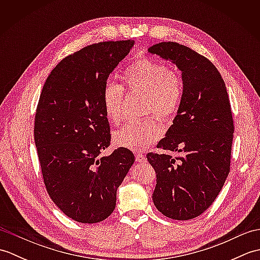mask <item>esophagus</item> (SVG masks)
<instances>
[{"mask_svg":"<svg viewBox=\"0 0 260 260\" xmlns=\"http://www.w3.org/2000/svg\"><path fill=\"white\" fill-rule=\"evenodd\" d=\"M135 158H136V162H139V163H145L146 162L145 155H143L142 153H137L135 155Z\"/></svg>","mask_w":260,"mask_h":260,"instance_id":"obj_1","label":"esophagus"}]
</instances>
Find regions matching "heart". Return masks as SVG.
I'll list each match as a JSON object with an SVG mask.
<instances>
[{"mask_svg":"<svg viewBox=\"0 0 260 260\" xmlns=\"http://www.w3.org/2000/svg\"><path fill=\"white\" fill-rule=\"evenodd\" d=\"M127 89L145 93L144 113L154 112L164 120L174 118L183 98V84L180 75L167 64L143 57L127 67L121 76ZM123 88L106 84L103 89L102 104L110 123L119 124L123 118L121 103ZM162 135V125L154 115L131 121L114 132L113 140L117 146L133 151H143Z\"/></svg>","mask_w":260,"mask_h":260,"instance_id":"1","label":"heart"}]
</instances>
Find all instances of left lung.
<instances>
[{
	"instance_id": "left-lung-1",
	"label": "left lung",
	"mask_w": 260,
	"mask_h": 260,
	"mask_svg": "<svg viewBox=\"0 0 260 260\" xmlns=\"http://www.w3.org/2000/svg\"><path fill=\"white\" fill-rule=\"evenodd\" d=\"M148 52L182 71V104L157 147L180 156L148 153L155 170L153 202L165 217L189 220L203 213L221 191L230 171L234 119L224 81L206 57L176 42H159Z\"/></svg>"
}]
</instances>
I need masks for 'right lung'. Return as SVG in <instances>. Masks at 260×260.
Wrapping results in <instances>:
<instances>
[{"mask_svg":"<svg viewBox=\"0 0 260 260\" xmlns=\"http://www.w3.org/2000/svg\"><path fill=\"white\" fill-rule=\"evenodd\" d=\"M134 40L93 43L62 59L42 88L35 118V142L48 194L77 222L108 218L116 192L135 157L119 147L108 156L110 128L102 95L112 71Z\"/></svg>","mask_w":260,"mask_h":260,"instance_id":"obj_1","label":"right lung"}]
</instances>
